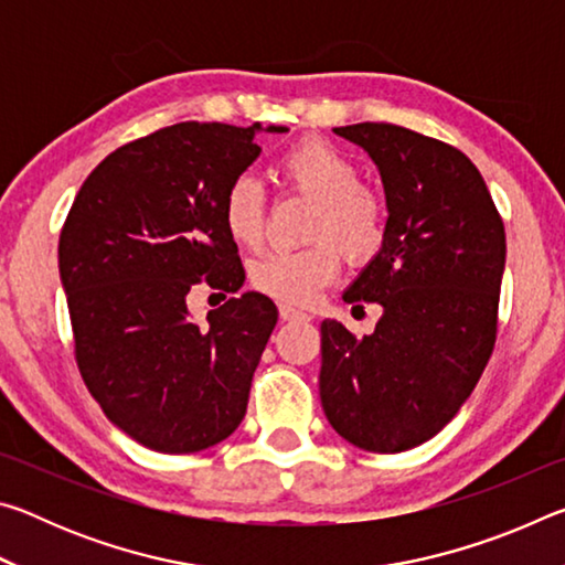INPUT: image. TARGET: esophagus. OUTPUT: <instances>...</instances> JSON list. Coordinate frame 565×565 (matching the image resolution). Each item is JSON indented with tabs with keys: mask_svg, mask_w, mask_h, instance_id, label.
<instances>
[{
	"mask_svg": "<svg viewBox=\"0 0 565 565\" xmlns=\"http://www.w3.org/2000/svg\"><path fill=\"white\" fill-rule=\"evenodd\" d=\"M279 317L284 321H311V313H306L301 309H294V306H289V303L279 306Z\"/></svg>",
	"mask_w": 565,
	"mask_h": 565,
	"instance_id": "34e87169",
	"label": "esophagus"
}]
</instances>
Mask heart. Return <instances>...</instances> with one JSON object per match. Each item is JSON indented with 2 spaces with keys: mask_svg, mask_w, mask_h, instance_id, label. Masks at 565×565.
<instances>
[{
  "mask_svg": "<svg viewBox=\"0 0 565 565\" xmlns=\"http://www.w3.org/2000/svg\"><path fill=\"white\" fill-rule=\"evenodd\" d=\"M279 174L291 189L317 202L309 238L317 244L299 252H269L248 269L256 291L284 303H311L337 279L341 256L369 262L386 236V206L374 189L359 184V169L337 147L303 139L279 159ZM222 222L238 246L256 248L264 238L266 204L259 181L234 179L222 199Z\"/></svg>",
  "mask_w": 565,
  "mask_h": 565,
  "instance_id": "1",
  "label": "heart"
}]
</instances>
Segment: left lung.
Listing matches in <instances>:
<instances>
[{
	"label": "left lung",
	"instance_id": "obj_1",
	"mask_svg": "<svg viewBox=\"0 0 565 565\" xmlns=\"http://www.w3.org/2000/svg\"><path fill=\"white\" fill-rule=\"evenodd\" d=\"M333 134L376 164L388 218L379 254L343 291L347 303L384 309L374 333L321 323V406L349 444L398 454L441 431L491 359L505 232L481 171L456 147L396 124Z\"/></svg>",
	"mask_w": 565,
	"mask_h": 565
}]
</instances>
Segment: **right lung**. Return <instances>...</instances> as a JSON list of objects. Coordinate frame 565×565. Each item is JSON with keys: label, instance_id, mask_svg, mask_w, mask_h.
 Masks as SVG:
<instances>
[{"label": "right lung", "instance_id": "right-lung-1", "mask_svg": "<svg viewBox=\"0 0 565 565\" xmlns=\"http://www.w3.org/2000/svg\"><path fill=\"white\" fill-rule=\"evenodd\" d=\"M259 131L181 121L119 147L84 181L60 236L74 353L114 426L159 454H194L232 436L279 319L246 291L191 319L186 294L244 286L222 199L254 164ZM226 299V296H224Z\"/></svg>", "mask_w": 565, "mask_h": 565}]
</instances>
